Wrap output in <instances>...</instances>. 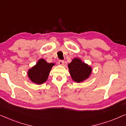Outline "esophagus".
I'll use <instances>...</instances> for the list:
<instances>
[{
	"instance_id": "34e87169",
	"label": "esophagus",
	"mask_w": 126,
	"mask_h": 126,
	"mask_svg": "<svg viewBox=\"0 0 126 126\" xmlns=\"http://www.w3.org/2000/svg\"><path fill=\"white\" fill-rule=\"evenodd\" d=\"M58 63H59V65H63V63H64V61H63V60H60V61H58Z\"/></svg>"
}]
</instances>
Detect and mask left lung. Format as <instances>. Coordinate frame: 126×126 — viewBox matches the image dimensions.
<instances>
[{"instance_id": "1", "label": "left lung", "mask_w": 126, "mask_h": 126, "mask_svg": "<svg viewBox=\"0 0 126 126\" xmlns=\"http://www.w3.org/2000/svg\"><path fill=\"white\" fill-rule=\"evenodd\" d=\"M68 68L72 79L76 82H82L87 79L92 72V68L78 58H74L69 63Z\"/></svg>"}]
</instances>
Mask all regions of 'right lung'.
I'll return each mask as SVG.
<instances>
[{
    "label": "right lung",
    "mask_w": 126,
    "mask_h": 126,
    "mask_svg": "<svg viewBox=\"0 0 126 126\" xmlns=\"http://www.w3.org/2000/svg\"><path fill=\"white\" fill-rule=\"evenodd\" d=\"M54 63H48L44 59L38 60L35 66L28 70L29 78L32 82L42 84L46 81Z\"/></svg>",
    "instance_id": "right-lung-1"
}]
</instances>
